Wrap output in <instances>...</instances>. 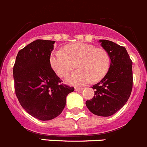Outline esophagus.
I'll list each match as a JSON object with an SVG mask.
<instances>
[{
  "instance_id": "esophagus-1",
  "label": "esophagus",
  "mask_w": 147,
  "mask_h": 147,
  "mask_svg": "<svg viewBox=\"0 0 147 147\" xmlns=\"http://www.w3.org/2000/svg\"><path fill=\"white\" fill-rule=\"evenodd\" d=\"M75 91H82L83 89H84V88H82V87H76L75 88Z\"/></svg>"
}]
</instances>
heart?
Returning a JSON list of instances; mask_svg holds the SVG:
<instances>
[{
  "label": "heart",
  "mask_w": 147,
  "mask_h": 147,
  "mask_svg": "<svg viewBox=\"0 0 147 147\" xmlns=\"http://www.w3.org/2000/svg\"><path fill=\"white\" fill-rule=\"evenodd\" d=\"M78 69L66 78L72 85H84L90 81L97 82L107 73L110 66L109 53L104 49L85 43L69 44L63 50L55 51L51 55L50 64L61 78L66 77L75 68Z\"/></svg>",
  "instance_id": "1"
}]
</instances>
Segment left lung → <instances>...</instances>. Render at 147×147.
<instances>
[{"mask_svg": "<svg viewBox=\"0 0 147 147\" xmlns=\"http://www.w3.org/2000/svg\"><path fill=\"white\" fill-rule=\"evenodd\" d=\"M102 47L109 53L110 66L104 78L92 86L95 95L86 100L89 110L98 116L108 117L122 108L132 89V61L126 48L114 42L100 40Z\"/></svg>", "mask_w": 147, "mask_h": 147, "instance_id": "1", "label": "left lung"}]
</instances>
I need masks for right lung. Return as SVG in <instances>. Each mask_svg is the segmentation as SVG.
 I'll return each instance as SVG.
<instances>
[{
    "label": "right lung",
    "instance_id": "right-lung-1",
    "mask_svg": "<svg viewBox=\"0 0 147 147\" xmlns=\"http://www.w3.org/2000/svg\"><path fill=\"white\" fill-rule=\"evenodd\" d=\"M54 40H34L18 52L13 67L15 94L29 115L49 121L61 114L74 87L61 84L50 64Z\"/></svg>",
    "mask_w": 147,
    "mask_h": 147
}]
</instances>
